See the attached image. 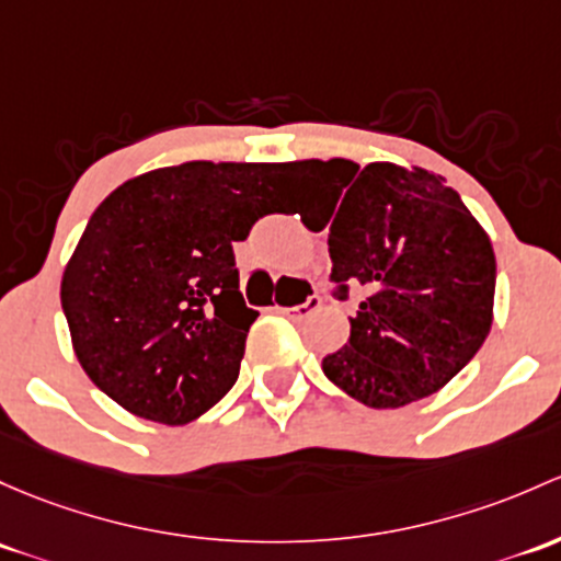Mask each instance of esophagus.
Wrapping results in <instances>:
<instances>
[{
    "label": "esophagus",
    "instance_id": "1",
    "mask_svg": "<svg viewBox=\"0 0 561 561\" xmlns=\"http://www.w3.org/2000/svg\"><path fill=\"white\" fill-rule=\"evenodd\" d=\"M322 306V298L317 296V293H311L309 298L304 300V304H298V306H279V314H285V317H290L293 322H300V320H306V317L309 314H314L317 309H320Z\"/></svg>",
    "mask_w": 561,
    "mask_h": 561
}]
</instances>
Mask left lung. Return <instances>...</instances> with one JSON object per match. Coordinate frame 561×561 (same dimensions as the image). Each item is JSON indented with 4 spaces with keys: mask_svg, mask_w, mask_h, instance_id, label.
Here are the masks:
<instances>
[{
    "mask_svg": "<svg viewBox=\"0 0 561 561\" xmlns=\"http://www.w3.org/2000/svg\"><path fill=\"white\" fill-rule=\"evenodd\" d=\"M293 172L335 191L320 226L330 222V282L339 298L350 287L365 296L350 344L322 359V374L368 409L438 392L492 328L489 236L444 176L424 169L333 158L298 161Z\"/></svg>",
    "mask_w": 561,
    "mask_h": 561,
    "instance_id": "left-lung-1",
    "label": "left lung"
}]
</instances>
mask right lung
<instances>
[{
    "instance_id": "right-lung-1",
    "label": "right lung",
    "mask_w": 561,
    "mask_h": 561,
    "mask_svg": "<svg viewBox=\"0 0 561 561\" xmlns=\"http://www.w3.org/2000/svg\"><path fill=\"white\" fill-rule=\"evenodd\" d=\"M290 187L293 163L191 161L110 193L61 282L93 385L161 424H187L222 400L257 320L239 293L233 241Z\"/></svg>"
}]
</instances>
